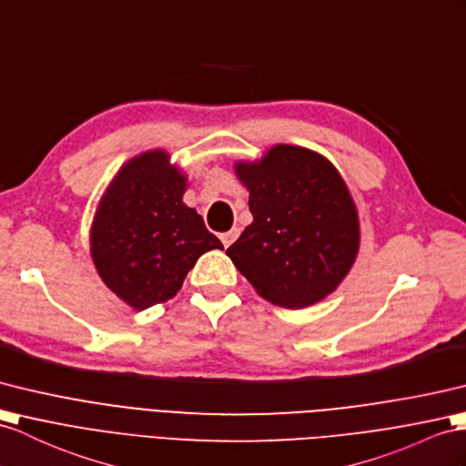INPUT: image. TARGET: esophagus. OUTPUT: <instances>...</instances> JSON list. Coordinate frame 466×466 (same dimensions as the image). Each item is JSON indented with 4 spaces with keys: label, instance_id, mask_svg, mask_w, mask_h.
<instances>
[{
    "label": "esophagus",
    "instance_id": "1",
    "mask_svg": "<svg viewBox=\"0 0 466 466\" xmlns=\"http://www.w3.org/2000/svg\"><path fill=\"white\" fill-rule=\"evenodd\" d=\"M239 227H233V229L231 231H227V233H221L219 237H221V243H223V247H229L235 239H237V237H239Z\"/></svg>",
    "mask_w": 466,
    "mask_h": 466
}]
</instances>
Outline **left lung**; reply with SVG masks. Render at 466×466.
I'll use <instances>...</instances> for the list:
<instances>
[{
  "label": "left lung",
  "mask_w": 466,
  "mask_h": 466,
  "mask_svg": "<svg viewBox=\"0 0 466 466\" xmlns=\"http://www.w3.org/2000/svg\"><path fill=\"white\" fill-rule=\"evenodd\" d=\"M253 223L227 255L260 297L304 309L332 292L354 263L360 229L348 187L326 157L275 146L257 164H239Z\"/></svg>",
  "instance_id": "1"
}]
</instances>
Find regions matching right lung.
Instances as JSON below:
<instances>
[{"label":"right lung","instance_id":"add662e5","mask_svg":"<svg viewBox=\"0 0 466 466\" xmlns=\"http://www.w3.org/2000/svg\"><path fill=\"white\" fill-rule=\"evenodd\" d=\"M184 186L164 152H147L120 169L98 208L90 237L96 270L136 310L172 299L203 253L223 248L184 206Z\"/></svg>","mask_w":466,"mask_h":466}]
</instances>
